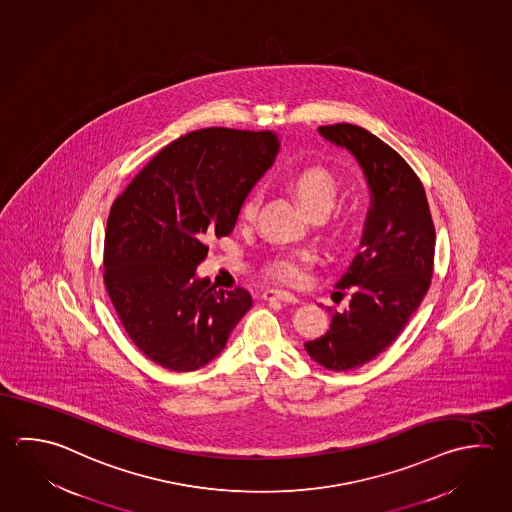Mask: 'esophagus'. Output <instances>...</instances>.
<instances>
[{
    "label": "esophagus",
    "mask_w": 512,
    "mask_h": 512,
    "mask_svg": "<svg viewBox=\"0 0 512 512\" xmlns=\"http://www.w3.org/2000/svg\"><path fill=\"white\" fill-rule=\"evenodd\" d=\"M263 299L270 301V303H274V301H278V303H290V305H296V303H298L296 296L287 294V292H279V290H267V292H263Z\"/></svg>",
    "instance_id": "34e87169"
}]
</instances>
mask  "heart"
I'll return each mask as SVG.
<instances>
[{
    "label": "heart",
    "instance_id": "1",
    "mask_svg": "<svg viewBox=\"0 0 512 512\" xmlns=\"http://www.w3.org/2000/svg\"><path fill=\"white\" fill-rule=\"evenodd\" d=\"M285 186L308 216H314V214L325 216L334 207L335 198L339 193L337 178L332 171H328L323 166H308V168L294 171L287 178ZM258 205H260V195L258 191H251L240 205V220L252 222L258 213ZM350 225H352L350 220H343L341 229L346 231ZM314 261H316V254L312 251L279 254L278 258L270 261V278L276 279L283 285H298L305 279L307 270L314 265Z\"/></svg>",
    "mask_w": 512,
    "mask_h": 512
}]
</instances>
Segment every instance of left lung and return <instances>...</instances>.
<instances>
[{"instance_id": "left-lung-1", "label": "left lung", "mask_w": 512, "mask_h": 512, "mask_svg": "<svg viewBox=\"0 0 512 512\" xmlns=\"http://www.w3.org/2000/svg\"><path fill=\"white\" fill-rule=\"evenodd\" d=\"M317 131L357 160L372 202L361 249L335 283L352 290L348 307L334 310L325 335L305 343L317 364L348 372L382 354L419 308L433 274L435 227L419 177L395 149L354 124Z\"/></svg>"}]
</instances>
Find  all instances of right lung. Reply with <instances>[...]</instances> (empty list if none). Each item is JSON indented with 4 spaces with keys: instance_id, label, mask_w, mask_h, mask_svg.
Returning a JSON list of instances; mask_svg holds the SVG:
<instances>
[{
    "instance_id": "1",
    "label": "right lung",
    "mask_w": 512,
    "mask_h": 512,
    "mask_svg": "<svg viewBox=\"0 0 512 512\" xmlns=\"http://www.w3.org/2000/svg\"><path fill=\"white\" fill-rule=\"evenodd\" d=\"M278 146L274 131L187 133L113 202L104 283L131 341L153 363L173 372L211 363L252 307L247 290H216L196 267L207 258L205 240L233 233Z\"/></svg>"
}]
</instances>
